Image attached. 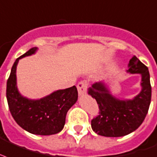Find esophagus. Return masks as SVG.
Returning <instances> with one entry per match:
<instances>
[{
  "label": "esophagus",
  "mask_w": 157,
  "mask_h": 157,
  "mask_svg": "<svg viewBox=\"0 0 157 157\" xmlns=\"http://www.w3.org/2000/svg\"><path fill=\"white\" fill-rule=\"evenodd\" d=\"M87 84L86 81H81L77 85V90H78V94L80 96H83L86 94Z\"/></svg>",
  "instance_id": "34e87169"
}]
</instances>
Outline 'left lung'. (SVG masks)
Returning a JSON list of instances; mask_svg holds the SVG:
<instances>
[{
  "label": "left lung",
  "mask_w": 157,
  "mask_h": 157,
  "mask_svg": "<svg viewBox=\"0 0 157 157\" xmlns=\"http://www.w3.org/2000/svg\"><path fill=\"white\" fill-rule=\"evenodd\" d=\"M128 73L141 75V91L132 99L115 96L105 81L92 84L88 94L97 101L100 114L91 120V128L104 137H118L134 132L144 121L151 98L148 68L136 56L128 65Z\"/></svg>",
  "instance_id": "8db88e82"
}]
</instances>
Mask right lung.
Returning a JSON list of instances; mask_svg holds the SVG:
<instances>
[{"label":"right lung","instance_id":"obj_1","mask_svg":"<svg viewBox=\"0 0 157 157\" xmlns=\"http://www.w3.org/2000/svg\"><path fill=\"white\" fill-rule=\"evenodd\" d=\"M33 48L18 57L12 66L6 84V99L12 117L18 125L35 135H52L63 130L67 111L78 99L75 86L57 90L40 99H29L20 94L17 86L16 68L20 59L35 54Z\"/></svg>","mask_w":157,"mask_h":157}]
</instances>
